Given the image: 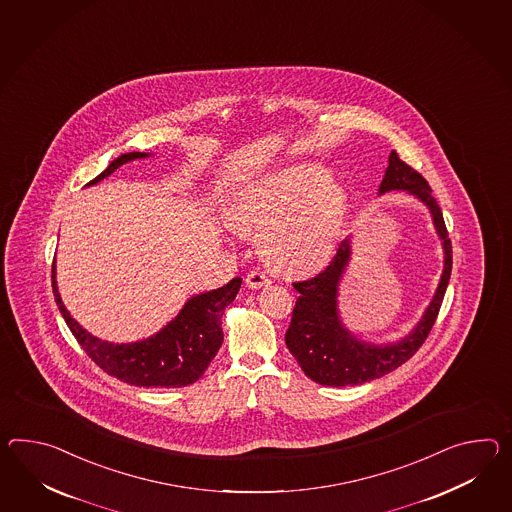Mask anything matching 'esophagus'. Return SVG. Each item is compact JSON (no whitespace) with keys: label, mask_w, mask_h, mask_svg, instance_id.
<instances>
[{"label":"esophagus","mask_w":512,"mask_h":512,"mask_svg":"<svg viewBox=\"0 0 512 512\" xmlns=\"http://www.w3.org/2000/svg\"><path fill=\"white\" fill-rule=\"evenodd\" d=\"M246 285L250 288H261L270 285V277L262 270H251L246 275Z\"/></svg>","instance_id":"obj_1"}]
</instances>
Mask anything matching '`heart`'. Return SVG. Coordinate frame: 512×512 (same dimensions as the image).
Segmentation results:
<instances>
[{
    "label": "heart",
    "mask_w": 512,
    "mask_h": 512,
    "mask_svg": "<svg viewBox=\"0 0 512 512\" xmlns=\"http://www.w3.org/2000/svg\"><path fill=\"white\" fill-rule=\"evenodd\" d=\"M349 194L320 163H298L238 190L225 216L237 231H259L262 253L287 272H314L333 259Z\"/></svg>",
    "instance_id": "1"
}]
</instances>
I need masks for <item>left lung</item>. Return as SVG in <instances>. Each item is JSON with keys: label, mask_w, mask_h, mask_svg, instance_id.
Returning <instances> with one entry per match:
<instances>
[{"label": "left lung", "mask_w": 512, "mask_h": 512, "mask_svg": "<svg viewBox=\"0 0 512 512\" xmlns=\"http://www.w3.org/2000/svg\"><path fill=\"white\" fill-rule=\"evenodd\" d=\"M392 190L407 192L409 196L422 201L431 212L435 231L442 240L444 250V268L435 296L411 333L396 342L372 344L351 333L338 311V287L351 261L353 235H348L340 242L335 259L329 262L322 274L294 283L300 298L296 300V307L292 311L285 342L301 370L314 383L325 387H353L387 375L411 359L424 344L437 320L453 262L444 216L427 181L416 170H412L409 164L403 163L396 151H392L388 157L387 172L379 185V196Z\"/></svg>", "instance_id": "1"}]
</instances>
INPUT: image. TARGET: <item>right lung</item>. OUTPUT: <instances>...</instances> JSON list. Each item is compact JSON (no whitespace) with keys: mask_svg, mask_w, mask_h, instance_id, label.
Here are the masks:
<instances>
[{"mask_svg":"<svg viewBox=\"0 0 512 512\" xmlns=\"http://www.w3.org/2000/svg\"><path fill=\"white\" fill-rule=\"evenodd\" d=\"M146 157H150V153L142 151L120 155L96 179H92L87 187L98 185L120 166ZM240 283L242 279L235 277L224 287L192 296L174 320H170L159 333L150 338L129 344H114L90 335L83 325L72 318L59 294L55 262L51 268V287L57 307L81 348L87 351L88 357L103 372L116 379L146 388L187 387L205 374L224 342L222 316L225 307L237 298Z\"/></svg>","mask_w":512,"mask_h":512,"instance_id":"right-lung-1","label":"right lung"}]
</instances>
